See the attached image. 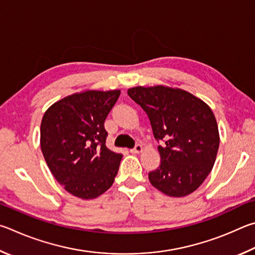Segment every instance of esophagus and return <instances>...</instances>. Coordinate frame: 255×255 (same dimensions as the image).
Returning <instances> with one entry per match:
<instances>
[{"instance_id": "esophagus-1", "label": "esophagus", "mask_w": 255, "mask_h": 255, "mask_svg": "<svg viewBox=\"0 0 255 255\" xmlns=\"http://www.w3.org/2000/svg\"><path fill=\"white\" fill-rule=\"evenodd\" d=\"M142 150H143V148H142V145L135 144L134 148L130 150V152L131 153H140V152H142Z\"/></svg>"}]
</instances>
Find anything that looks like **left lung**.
Masks as SVG:
<instances>
[{
	"mask_svg": "<svg viewBox=\"0 0 255 255\" xmlns=\"http://www.w3.org/2000/svg\"><path fill=\"white\" fill-rule=\"evenodd\" d=\"M150 120L161 163L149 172L153 187L184 197L203 184L215 163L220 134L206 103L179 88L133 87L128 91Z\"/></svg>",
	"mask_w": 255,
	"mask_h": 255,
	"instance_id": "8db88e82",
	"label": "left lung"
}]
</instances>
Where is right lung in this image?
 Returning <instances> with one entry per match:
<instances>
[{
	"mask_svg": "<svg viewBox=\"0 0 255 255\" xmlns=\"http://www.w3.org/2000/svg\"><path fill=\"white\" fill-rule=\"evenodd\" d=\"M120 91H86L44 113L40 145L53 177L71 195L93 199L113 185L122 154L107 149L104 122Z\"/></svg>",
	"mask_w": 255,
	"mask_h": 255,
	"instance_id": "add662e5",
	"label": "right lung"
}]
</instances>
